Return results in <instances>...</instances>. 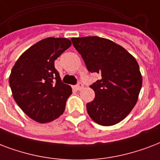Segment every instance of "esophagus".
<instances>
[{"label": "esophagus", "mask_w": 160, "mask_h": 160, "mask_svg": "<svg viewBox=\"0 0 160 160\" xmlns=\"http://www.w3.org/2000/svg\"><path fill=\"white\" fill-rule=\"evenodd\" d=\"M75 88H76L77 90H82V89L83 88V84L79 82L77 84L76 86H75Z\"/></svg>", "instance_id": "obj_1"}]
</instances>
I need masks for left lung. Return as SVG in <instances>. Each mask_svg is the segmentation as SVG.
Here are the masks:
<instances>
[{
    "mask_svg": "<svg viewBox=\"0 0 160 160\" xmlns=\"http://www.w3.org/2000/svg\"><path fill=\"white\" fill-rule=\"evenodd\" d=\"M72 42L90 72L101 75L90 85L95 98L87 103V111L94 122L114 125L133 109L142 87L137 61L124 48L99 37L72 38Z\"/></svg>",
    "mask_w": 160,
    "mask_h": 160,
    "instance_id": "left-lung-1",
    "label": "left lung"
}]
</instances>
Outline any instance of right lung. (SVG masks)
I'll return each mask as SVG.
<instances>
[{
  "mask_svg": "<svg viewBox=\"0 0 160 160\" xmlns=\"http://www.w3.org/2000/svg\"><path fill=\"white\" fill-rule=\"evenodd\" d=\"M71 44L67 38H45L22 53L12 68L9 83L13 98L37 122H51L65 110L72 88L62 82L54 61Z\"/></svg>",
  "mask_w": 160,
  "mask_h": 160,
  "instance_id": "right-lung-1",
  "label": "right lung"
}]
</instances>
